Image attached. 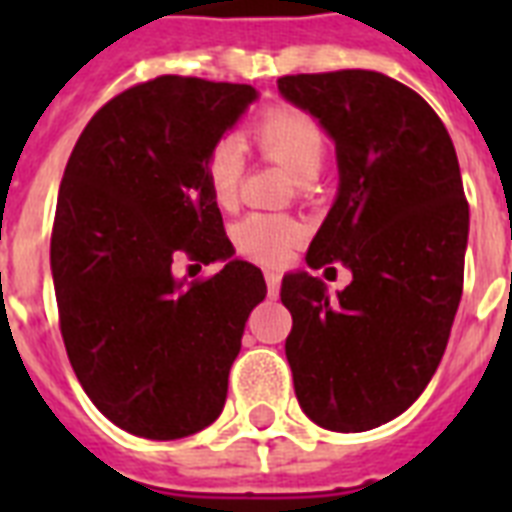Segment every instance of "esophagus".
Here are the masks:
<instances>
[{"mask_svg": "<svg viewBox=\"0 0 512 512\" xmlns=\"http://www.w3.org/2000/svg\"><path fill=\"white\" fill-rule=\"evenodd\" d=\"M265 284H268V295L276 297L279 295V287H281V273L279 271H265Z\"/></svg>", "mask_w": 512, "mask_h": 512, "instance_id": "esophagus-1", "label": "esophagus"}]
</instances>
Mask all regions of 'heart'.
<instances>
[{
	"mask_svg": "<svg viewBox=\"0 0 512 512\" xmlns=\"http://www.w3.org/2000/svg\"><path fill=\"white\" fill-rule=\"evenodd\" d=\"M257 146L273 162L284 164L297 180H313L324 167V132L311 116L300 114L295 108H276L257 122ZM241 148L233 140H220L207 156V180L212 196L220 207H231L239 193L241 180ZM303 239V225L287 215H249L244 217L233 241L241 255L252 257L257 263H281L289 249Z\"/></svg>",
	"mask_w": 512,
	"mask_h": 512,
	"instance_id": "obj_1",
	"label": "heart"
}]
</instances>
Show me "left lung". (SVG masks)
I'll list each match as a JSON object with an SVG mask.
<instances>
[{"label": "left lung", "mask_w": 512, "mask_h": 512, "mask_svg": "<svg viewBox=\"0 0 512 512\" xmlns=\"http://www.w3.org/2000/svg\"><path fill=\"white\" fill-rule=\"evenodd\" d=\"M279 92L337 154V196L305 263L353 273L335 297L308 271L281 281L295 396L321 428L361 433L406 412L444 356L470 228L460 162L436 111L385 74L281 76Z\"/></svg>", "instance_id": "left-lung-1"}]
</instances>
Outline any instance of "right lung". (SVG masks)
<instances>
[{
    "label": "right lung",
    "mask_w": 512,
    "mask_h": 512,
    "mask_svg": "<svg viewBox=\"0 0 512 512\" xmlns=\"http://www.w3.org/2000/svg\"><path fill=\"white\" fill-rule=\"evenodd\" d=\"M257 100L249 84L156 76L92 116L60 183L50 268L60 332L92 404L132 436L172 441L220 417L257 265L233 257L209 151ZM180 251L224 268L177 280Z\"/></svg>",
    "instance_id": "add662e5"
}]
</instances>
